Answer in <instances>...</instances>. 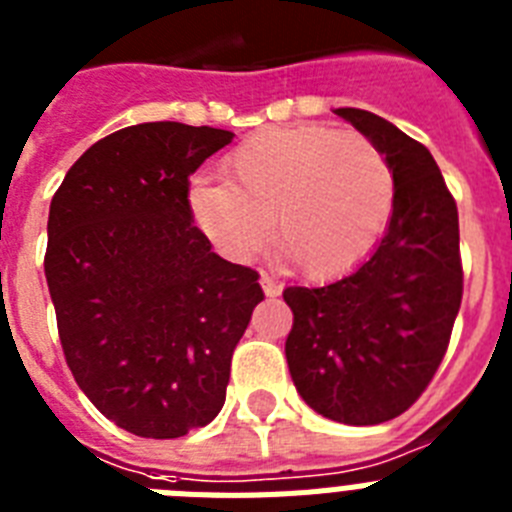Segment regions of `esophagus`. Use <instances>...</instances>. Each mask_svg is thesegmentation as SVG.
Here are the masks:
<instances>
[{
  "label": "esophagus",
  "instance_id": "esophagus-1",
  "mask_svg": "<svg viewBox=\"0 0 512 512\" xmlns=\"http://www.w3.org/2000/svg\"><path fill=\"white\" fill-rule=\"evenodd\" d=\"M260 286H263L265 296H278V294H281V283H278L273 276H268V273H260Z\"/></svg>",
  "mask_w": 512,
  "mask_h": 512
}]
</instances>
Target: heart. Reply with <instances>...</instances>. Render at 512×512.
<instances>
[{"instance_id": "1", "label": "heart", "mask_w": 512, "mask_h": 512, "mask_svg": "<svg viewBox=\"0 0 512 512\" xmlns=\"http://www.w3.org/2000/svg\"><path fill=\"white\" fill-rule=\"evenodd\" d=\"M226 179L195 176L187 208L223 257L244 263L270 239L299 270L333 278L375 247L393 210V174L369 137L328 127H273L223 161Z\"/></svg>"}]
</instances>
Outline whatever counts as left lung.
Listing matches in <instances>:
<instances>
[{
    "label": "left lung",
    "mask_w": 512,
    "mask_h": 512,
    "mask_svg": "<svg viewBox=\"0 0 512 512\" xmlns=\"http://www.w3.org/2000/svg\"><path fill=\"white\" fill-rule=\"evenodd\" d=\"M336 114L382 150L393 210L377 247L349 276L283 291L294 312L286 362L309 409L367 427L409 409L448 349L463 296L458 208L422 143L372 111Z\"/></svg>",
    "instance_id": "8db88e82"
}]
</instances>
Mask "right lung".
I'll list each match as a JSON object with an SVG mask.
<instances>
[{
  "label": "right lung",
  "mask_w": 512,
  "mask_h": 512,
  "mask_svg": "<svg viewBox=\"0 0 512 512\" xmlns=\"http://www.w3.org/2000/svg\"><path fill=\"white\" fill-rule=\"evenodd\" d=\"M234 132L124 127L72 163L49 208L46 283L75 382L106 419L171 440L226 401L231 354L265 294L218 257L187 208L190 176Z\"/></svg>",
  "instance_id": "obj_1"
}]
</instances>
